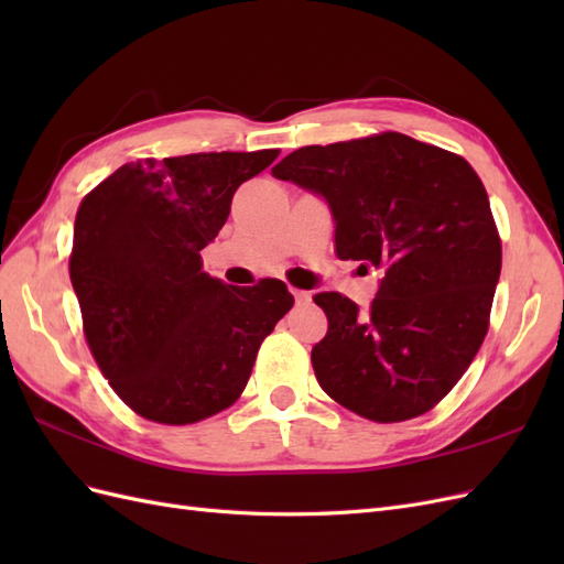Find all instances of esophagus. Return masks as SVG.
<instances>
[{
	"label": "esophagus",
	"mask_w": 564,
	"mask_h": 564,
	"mask_svg": "<svg viewBox=\"0 0 564 564\" xmlns=\"http://www.w3.org/2000/svg\"><path fill=\"white\" fill-rule=\"evenodd\" d=\"M292 294H294L296 303H311V294L308 292H301V289H292Z\"/></svg>",
	"instance_id": "esophagus-1"
}]
</instances>
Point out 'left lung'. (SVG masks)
<instances>
[{"mask_svg": "<svg viewBox=\"0 0 564 564\" xmlns=\"http://www.w3.org/2000/svg\"><path fill=\"white\" fill-rule=\"evenodd\" d=\"M272 176L327 199L340 261L383 270L367 313L336 292L315 296L329 319L311 355L317 383L377 423L425 414L489 329L501 240L480 176L398 131L299 148Z\"/></svg>", "mask_w": 564, "mask_h": 564, "instance_id": "1", "label": "left lung"}]
</instances>
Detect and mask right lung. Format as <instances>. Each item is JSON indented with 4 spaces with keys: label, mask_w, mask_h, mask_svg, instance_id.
<instances>
[{
    "label": "right lung",
    "mask_w": 564,
    "mask_h": 564,
    "mask_svg": "<svg viewBox=\"0 0 564 564\" xmlns=\"http://www.w3.org/2000/svg\"><path fill=\"white\" fill-rule=\"evenodd\" d=\"M280 150L195 152L119 166L82 199L70 280L84 336L135 414L185 425L228 409L294 305L282 280L230 286L202 270L237 187Z\"/></svg>",
    "instance_id": "obj_1"
}]
</instances>
